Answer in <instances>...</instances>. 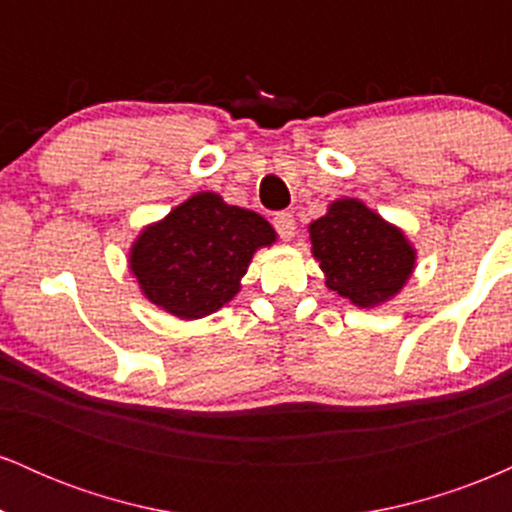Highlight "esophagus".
<instances>
[{
	"mask_svg": "<svg viewBox=\"0 0 512 512\" xmlns=\"http://www.w3.org/2000/svg\"><path fill=\"white\" fill-rule=\"evenodd\" d=\"M274 228L279 231L281 238L291 240L293 233H296V219H293L291 214H286V211H279V214L274 216Z\"/></svg>",
	"mask_w": 512,
	"mask_h": 512,
	"instance_id": "34e87169",
	"label": "esophagus"
}]
</instances>
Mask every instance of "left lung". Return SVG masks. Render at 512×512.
I'll list each match as a JSON object with an SVG mask.
<instances>
[{"label":"left lung","mask_w":512,"mask_h":512,"mask_svg":"<svg viewBox=\"0 0 512 512\" xmlns=\"http://www.w3.org/2000/svg\"><path fill=\"white\" fill-rule=\"evenodd\" d=\"M308 233L325 286L356 308L390 303L416 269V248L407 233L356 197L334 199Z\"/></svg>","instance_id":"8db88e82"}]
</instances>
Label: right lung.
I'll use <instances>...</instances> for the list:
<instances>
[{"label":"right lung","mask_w":512,"mask_h":512,"mask_svg":"<svg viewBox=\"0 0 512 512\" xmlns=\"http://www.w3.org/2000/svg\"><path fill=\"white\" fill-rule=\"evenodd\" d=\"M276 231L257 211L233 207L216 192H195L146 223L132 240L127 267L151 305L180 320H199L238 296L240 279Z\"/></svg>","instance_id":"add662e5"}]
</instances>
